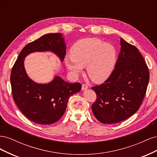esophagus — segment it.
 <instances>
[{"instance_id": "obj_1", "label": "esophagus", "mask_w": 157, "mask_h": 157, "mask_svg": "<svg viewBox=\"0 0 157 157\" xmlns=\"http://www.w3.org/2000/svg\"><path fill=\"white\" fill-rule=\"evenodd\" d=\"M88 86L86 84H83L82 85V90H87L88 89Z\"/></svg>"}]
</instances>
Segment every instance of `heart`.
<instances>
[{"mask_svg": "<svg viewBox=\"0 0 157 157\" xmlns=\"http://www.w3.org/2000/svg\"><path fill=\"white\" fill-rule=\"evenodd\" d=\"M69 58L64 63L73 76L82 73L86 67L88 77L96 83H101L111 75L115 67L117 51L112 44L97 38H86L76 42L70 50Z\"/></svg>", "mask_w": 157, "mask_h": 157, "instance_id": "1", "label": "heart"}]
</instances>
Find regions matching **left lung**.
<instances>
[{
	"label": "left lung",
	"instance_id": "left-lung-1",
	"mask_svg": "<svg viewBox=\"0 0 157 157\" xmlns=\"http://www.w3.org/2000/svg\"><path fill=\"white\" fill-rule=\"evenodd\" d=\"M121 49L115 69L103 84L92 87L97 99L92 110L103 124H114L138 110L149 80V69L136 47L121 38Z\"/></svg>",
	"mask_w": 157,
	"mask_h": 157
}]
</instances>
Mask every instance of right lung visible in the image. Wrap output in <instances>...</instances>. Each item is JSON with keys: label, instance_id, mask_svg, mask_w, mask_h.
<instances>
[{"label": "right lung", "instance_id": "add662e5", "mask_svg": "<svg viewBox=\"0 0 157 157\" xmlns=\"http://www.w3.org/2000/svg\"><path fill=\"white\" fill-rule=\"evenodd\" d=\"M50 52L62 62L66 54L63 34L48 33L27 44L12 67L10 83L16 105L28 119L39 124H51L64 114L69 97L81 90L78 82L69 83L56 76L47 84L33 80L25 69L26 57L33 52Z\"/></svg>", "mask_w": 157, "mask_h": 157}]
</instances>
